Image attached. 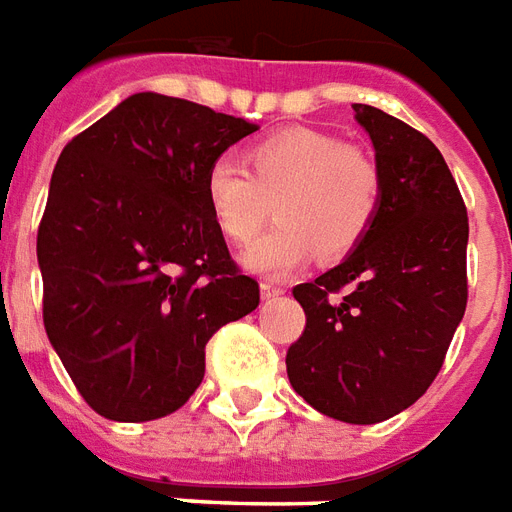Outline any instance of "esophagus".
<instances>
[{
	"instance_id": "esophagus-1",
	"label": "esophagus",
	"mask_w": 512,
	"mask_h": 512,
	"mask_svg": "<svg viewBox=\"0 0 512 512\" xmlns=\"http://www.w3.org/2000/svg\"><path fill=\"white\" fill-rule=\"evenodd\" d=\"M282 287L279 284H271V282H263L260 284V295H263V300L268 298H276V295H282Z\"/></svg>"
}]
</instances>
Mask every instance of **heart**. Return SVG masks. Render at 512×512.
I'll list each match as a JSON object with an SVG mask.
<instances>
[{
    "label": "heart",
    "mask_w": 512,
    "mask_h": 512,
    "mask_svg": "<svg viewBox=\"0 0 512 512\" xmlns=\"http://www.w3.org/2000/svg\"><path fill=\"white\" fill-rule=\"evenodd\" d=\"M209 217L230 244H249L273 212L276 228L241 255L265 279H284L319 252L349 255L376 220L381 177L376 163L338 136L290 128L249 147L247 169L217 158L204 174Z\"/></svg>",
    "instance_id": "1"
}]
</instances>
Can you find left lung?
<instances>
[{"instance_id": "left-lung-1", "label": "left lung", "mask_w": 512, "mask_h": 512, "mask_svg": "<svg viewBox=\"0 0 512 512\" xmlns=\"http://www.w3.org/2000/svg\"><path fill=\"white\" fill-rule=\"evenodd\" d=\"M376 150L381 201L365 239L292 295L306 330L287 351L292 389L346 424L411 408L438 376L467 308V209L435 144L354 104ZM349 286L343 299L334 295Z\"/></svg>"}]
</instances>
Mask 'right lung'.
Masks as SVG:
<instances>
[{"label": "right lung", "instance_id": "obj_1", "mask_svg": "<svg viewBox=\"0 0 512 512\" xmlns=\"http://www.w3.org/2000/svg\"><path fill=\"white\" fill-rule=\"evenodd\" d=\"M255 123L134 93L74 136L37 233L42 319L77 392L112 421H152L204 381L206 343L255 311L209 217L204 174Z\"/></svg>", "mask_w": 512, "mask_h": 512}]
</instances>
